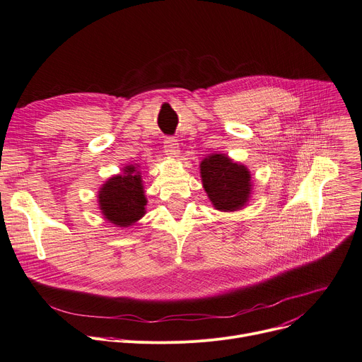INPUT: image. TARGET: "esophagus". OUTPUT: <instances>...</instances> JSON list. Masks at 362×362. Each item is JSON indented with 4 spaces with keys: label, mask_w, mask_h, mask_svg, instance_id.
Wrapping results in <instances>:
<instances>
[{
    "label": "esophagus",
    "mask_w": 362,
    "mask_h": 362,
    "mask_svg": "<svg viewBox=\"0 0 362 362\" xmlns=\"http://www.w3.org/2000/svg\"><path fill=\"white\" fill-rule=\"evenodd\" d=\"M165 148V155L170 156V158H177L180 155V145L177 142V139L174 137H168L163 144Z\"/></svg>",
    "instance_id": "34e87169"
}]
</instances>
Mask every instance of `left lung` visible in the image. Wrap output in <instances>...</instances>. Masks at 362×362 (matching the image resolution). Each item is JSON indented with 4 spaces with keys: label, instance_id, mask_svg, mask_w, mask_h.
<instances>
[{
    "label": "left lung",
    "instance_id": "obj_1",
    "mask_svg": "<svg viewBox=\"0 0 362 362\" xmlns=\"http://www.w3.org/2000/svg\"><path fill=\"white\" fill-rule=\"evenodd\" d=\"M200 177L209 200L218 211L242 210L251 199V171L225 153L206 156L200 163Z\"/></svg>",
    "mask_w": 362,
    "mask_h": 362
}]
</instances>
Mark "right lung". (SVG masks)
<instances>
[{
  "label": "right lung",
  "instance_id": "right-lung-1",
  "mask_svg": "<svg viewBox=\"0 0 362 362\" xmlns=\"http://www.w3.org/2000/svg\"><path fill=\"white\" fill-rule=\"evenodd\" d=\"M98 209L116 228H130L146 214L148 199L139 165H126L122 174L110 177L98 189Z\"/></svg>",
  "mask_w": 362,
  "mask_h": 362
}]
</instances>
